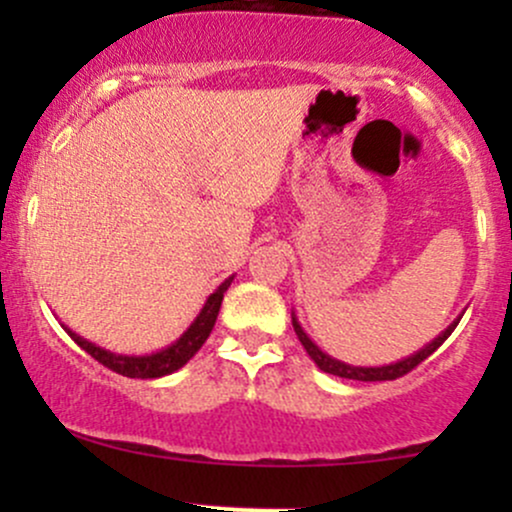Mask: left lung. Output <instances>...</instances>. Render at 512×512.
Segmentation results:
<instances>
[{"label":"left lung","instance_id":"8db88e82","mask_svg":"<svg viewBox=\"0 0 512 512\" xmlns=\"http://www.w3.org/2000/svg\"><path fill=\"white\" fill-rule=\"evenodd\" d=\"M460 317H457V320H452L450 325H448V330L440 332L438 337L433 339V342H428L424 349H419V351H416V354L402 358V361L387 363V366H375V368L373 366H370V368L368 366H349V363L339 361V358H332L330 354H325V351H322L320 346H317L313 339L308 337V334H305V330L301 327V322H298L296 313H291V322H293V330H296V334H298V339H301L303 349L308 351V356L313 358L317 368L325 370V373H330V375H339V378L363 380V383H378V380H397V378H402V375H407L411 368L419 366V363L424 361V358L431 356L433 351H436L438 346L450 337L452 330H455V327H457V322H460Z\"/></svg>","mask_w":512,"mask_h":512}]
</instances>
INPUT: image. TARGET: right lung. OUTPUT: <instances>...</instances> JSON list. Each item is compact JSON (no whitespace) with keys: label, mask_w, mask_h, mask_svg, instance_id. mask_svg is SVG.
Instances as JSON below:
<instances>
[{"label":"right lung","mask_w":512,"mask_h":512,"mask_svg":"<svg viewBox=\"0 0 512 512\" xmlns=\"http://www.w3.org/2000/svg\"><path fill=\"white\" fill-rule=\"evenodd\" d=\"M231 281H233V276H228L223 284H219V289L211 293V296L207 298V303L202 305V310H199L195 322H192V325L187 327V330L182 332L173 344L166 346V349H161V351H154V354H146V356L115 354V351H108V349H103V346H96L93 342H88V339L79 337V334L69 330L67 325H62V327L67 330L69 337H72L74 342L86 351V354H91L98 363H103L105 368L115 370V373H120V375H127V378H142V380L163 378V375L175 373V370L185 366V363L190 361V358L195 356L199 349H202V344L207 342V337L216 325V317H219L223 293L228 291Z\"/></svg>","instance_id":"obj_1"}]
</instances>
